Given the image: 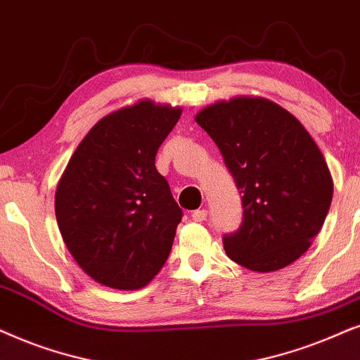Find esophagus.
Returning a JSON list of instances; mask_svg holds the SVG:
<instances>
[{
    "label": "esophagus",
    "mask_w": 360,
    "mask_h": 360,
    "mask_svg": "<svg viewBox=\"0 0 360 360\" xmlns=\"http://www.w3.org/2000/svg\"><path fill=\"white\" fill-rule=\"evenodd\" d=\"M191 217H193L194 222H204V220L207 219V210H205V209L194 210V212H193V215H191Z\"/></svg>",
    "instance_id": "34e87169"
}]
</instances>
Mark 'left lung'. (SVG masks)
I'll list each match as a JSON object with an SVG mask.
<instances>
[{"mask_svg":"<svg viewBox=\"0 0 360 360\" xmlns=\"http://www.w3.org/2000/svg\"><path fill=\"white\" fill-rule=\"evenodd\" d=\"M240 189L243 219L225 253L252 271L288 266L308 250L333 200V176L309 131L288 110L240 95L195 115Z\"/></svg>","mask_w":360,"mask_h":360,"instance_id":"left-lung-1","label":"left lung"}]
</instances>
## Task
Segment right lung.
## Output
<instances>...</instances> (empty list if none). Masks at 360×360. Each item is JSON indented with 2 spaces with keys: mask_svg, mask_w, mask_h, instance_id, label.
<instances>
[{
  "mask_svg": "<svg viewBox=\"0 0 360 360\" xmlns=\"http://www.w3.org/2000/svg\"><path fill=\"white\" fill-rule=\"evenodd\" d=\"M181 113L148 98L115 110L94 124L62 172V240L100 285L140 290L167 260L183 210L155 160Z\"/></svg>",
  "mask_w": 360,
  "mask_h": 360,
  "instance_id": "obj_1",
  "label": "right lung"
}]
</instances>
